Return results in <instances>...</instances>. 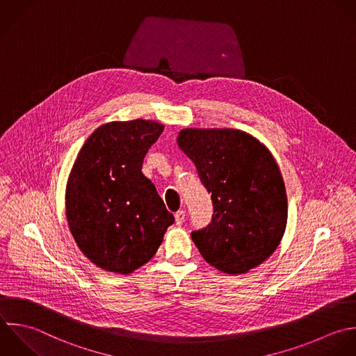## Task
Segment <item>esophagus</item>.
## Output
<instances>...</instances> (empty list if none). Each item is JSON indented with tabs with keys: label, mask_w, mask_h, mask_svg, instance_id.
<instances>
[{
	"label": "esophagus",
	"mask_w": 356,
	"mask_h": 356,
	"mask_svg": "<svg viewBox=\"0 0 356 356\" xmlns=\"http://www.w3.org/2000/svg\"><path fill=\"white\" fill-rule=\"evenodd\" d=\"M175 219H176V225H183L184 223V219H186V212L184 211H177L175 213Z\"/></svg>",
	"instance_id": "esophagus-1"
}]
</instances>
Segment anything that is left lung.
<instances>
[{
	"instance_id": "left-lung-1",
	"label": "left lung",
	"mask_w": 356,
	"mask_h": 356,
	"mask_svg": "<svg viewBox=\"0 0 356 356\" xmlns=\"http://www.w3.org/2000/svg\"><path fill=\"white\" fill-rule=\"evenodd\" d=\"M177 145L213 204L212 222L191 233L202 258L233 276L265 262L287 226L286 186L272 152L234 129H184Z\"/></svg>"
}]
</instances>
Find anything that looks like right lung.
<instances>
[{
  "label": "right lung",
  "instance_id": "right-lung-1",
  "mask_svg": "<svg viewBox=\"0 0 356 356\" xmlns=\"http://www.w3.org/2000/svg\"><path fill=\"white\" fill-rule=\"evenodd\" d=\"M163 124L136 119L95 129L70 170L65 207L70 233L95 266L129 275L147 264L175 218L143 172Z\"/></svg>",
  "mask_w": 356,
  "mask_h": 356
}]
</instances>
